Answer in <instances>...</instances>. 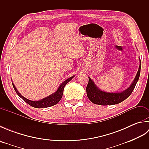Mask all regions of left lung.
Instances as JSON below:
<instances>
[{"label":"left lung","mask_w":149,"mask_h":149,"mask_svg":"<svg viewBox=\"0 0 149 149\" xmlns=\"http://www.w3.org/2000/svg\"><path fill=\"white\" fill-rule=\"evenodd\" d=\"M141 70V60L140 59V65L138 70L134 81L127 89L121 92H107V91L101 90L96 86L94 82L90 77L88 81V84L86 87L87 96L93 104L102 106L114 105L120 103L122 101L128 98L132 93L134 89L136 84L139 79Z\"/></svg>","instance_id":"8db88e82"}]
</instances>
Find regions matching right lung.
<instances>
[{"instance_id":"right-lung-1","label":"right lung","mask_w":149,"mask_h":149,"mask_svg":"<svg viewBox=\"0 0 149 149\" xmlns=\"http://www.w3.org/2000/svg\"><path fill=\"white\" fill-rule=\"evenodd\" d=\"M75 77V75H73V76L68 78L67 79H66L65 81H63V83L59 85L58 87V90H57L54 93L50 95L48 97L45 98H43V99H41L40 100H31L26 99V97H24L22 95L18 92L17 88H16L15 84H13V86L15 89V91L16 93L20 97L21 99H23L25 102H27L28 104H29L30 106H33L34 107H36V108H43V107H49L50 106H54L56 104H58L60 100L61 99L63 94V90H64V88L66 86V84H67L68 82L70 81L73 78Z\"/></svg>"}]
</instances>
